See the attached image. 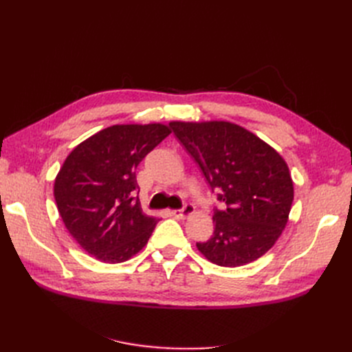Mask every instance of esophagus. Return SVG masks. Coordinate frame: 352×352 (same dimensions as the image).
Returning <instances> with one entry per match:
<instances>
[{
    "instance_id": "34e87169",
    "label": "esophagus",
    "mask_w": 352,
    "mask_h": 352,
    "mask_svg": "<svg viewBox=\"0 0 352 352\" xmlns=\"http://www.w3.org/2000/svg\"><path fill=\"white\" fill-rule=\"evenodd\" d=\"M194 211H195V207H194L192 204H185L184 208L173 210L172 214H173L175 217H177V219H186L188 216L194 214Z\"/></svg>"
}]
</instances>
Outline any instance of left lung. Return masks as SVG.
Wrapping results in <instances>:
<instances>
[{
	"label": "left lung",
	"instance_id": "left-lung-1",
	"mask_svg": "<svg viewBox=\"0 0 352 352\" xmlns=\"http://www.w3.org/2000/svg\"><path fill=\"white\" fill-rule=\"evenodd\" d=\"M211 189L219 190L214 233L197 248L223 267L260 258L289 219L294 182L283 157L245 127L223 120L170 122Z\"/></svg>",
	"mask_w": 352,
	"mask_h": 352
}]
</instances>
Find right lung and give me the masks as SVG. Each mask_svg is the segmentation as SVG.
<instances>
[{"mask_svg":"<svg viewBox=\"0 0 352 352\" xmlns=\"http://www.w3.org/2000/svg\"><path fill=\"white\" fill-rule=\"evenodd\" d=\"M172 132L167 124H114L73 148L54 182L60 216L92 257L117 264L150 239L157 217L135 198L136 167ZM140 192V190H138Z\"/></svg>","mask_w":352,"mask_h":352,"instance_id":"1","label":"right lung"}]
</instances>
